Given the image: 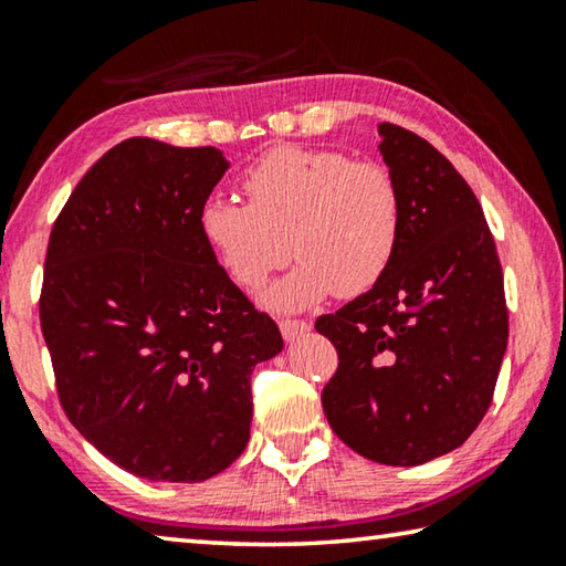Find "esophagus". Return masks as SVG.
I'll list each match as a JSON object with an SVG mask.
<instances>
[{
    "instance_id": "obj_1",
    "label": "esophagus",
    "mask_w": 566,
    "mask_h": 566,
    "mask_svg": "<svg viewBox=\"0 0 566 566\" xmlns=\"http://www.w3.org/2000/svg\"><path fill=\"white\" fill-rule=\"evenodd\" d=\"M280 329H282V337L286 343H294V339L307 335L310 332V322L304 319H280Z\"/></svg>"
}]
</instances>
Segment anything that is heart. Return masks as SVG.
<instances>
[{
	"instance_id": "heart-1",
	"label": "heart",
	"mask_w": 566,
	"mask_h": 566,
	"mask_svg": "<svg viewBox=\"0 0 566 566\" xmlns=\"http://www.w3.org/2000/svg\"><path fill=\"white\" fill-rule=\"evenodd\" d=\"M247 203L209 196L199 229L217 264L256 290L290 256L302 262L262 292L266 307L297 312L332 292L355 297L378 284L402 234V196L390 168L343 150L282 146L251 166Z\"/></svg>"
}]
</instances>
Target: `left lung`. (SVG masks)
<instances>
[{"label":"left lung","mask_w":566,"mask_h":566,"mask_svg":"<svg viewBox=\"0 0 566 566\" xmlns=\"http://www.w3.org/2000/svg\"><path fill=\"white\" fill-rule=\"evenodd\" d=\"M378 130L402 196V234L382 280L315 322L339 360L322 408L365 459L418 465L459 448L486 416L509 310L496 244L465 178L416 133Z\"/></svg>","instance_id":"1"}]
</instances>
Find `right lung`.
<instances>
[{"label":"right lung","mask_w":566,"mask_h":566,"mask_svg":"<svg viewBox=\"0 0 566 566\" xmlns=\"http://www.w3.org/2000/svg\"><path fill=\"white\" fill-rule=\"evenodd\" d=\"M227 168L219 148L128 138L50 234L40 325L60 406L140 479L229 469L249 441L251 373L284 345L201 237L199 209Z\"/></svg>","instance_id":"add662e5"}]
</instances>
